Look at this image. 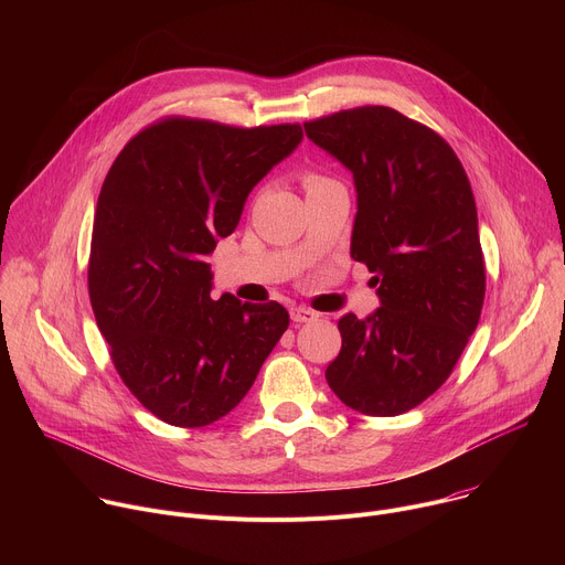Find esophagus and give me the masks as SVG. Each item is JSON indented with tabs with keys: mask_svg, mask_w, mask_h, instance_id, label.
<instances>
[{
	"mask_svg": "<svg viewBox=\"0 0 565 565\" xmlns=\"http://www.w3.org/2000/svg\"><path fill=\"white\" fill-rule=\"evenodd\" d=\"M290 317L292 321H297V324H303V321L317 319V312L310 308H290Z\"/></svg>",
	"mask_w": 565,
	"mask_h": 565,
	"instance_id": "obj_1",
	"label": "esophagus"
}]
</instances>
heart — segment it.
<instances>
[{
  "mask_svg": "<svg viewBox=\"0 0 565 565\" xmlns=\"http://www.w3.org/2000/svg\"><path fill=\"white\" fill-rule=\"evenodd\" d=\"M310 183H317V179H310V181H308V185H310Z\"/></svg>",
  "mask_w": 565,
  "mask_h": 565,
  "instance_id": "heart-1",
  "label": "heart"
}]
</instances>
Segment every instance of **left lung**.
I'll list each match as a JSON object with an SVG mask.
<instances>
[{"mask_svg":"<svg viewBox=\"0 0 565 565\" xmlns=\"http://www.w3.org/2000/svg\"><path fill=\"white\" fill-rule=\"evenodd\" d=\"M353 174L351 257L366 264L380 308L338 321L342 351L327 380L347 407L397 416L454 371L478 327L486 264L469 179L454 149L391 107L303 125Z\"/></svg>","mask_w":565,"mask_h":565,"instance_id":"obj_1","label":"left lung"}]
</instances>
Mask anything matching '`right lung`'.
Instances as JSON below:
<instances>
[{
    "label": "right lung",
    "mask_w": 565,
    "mask_h": 565,
    "mask_svg": "<svg viewBox=\"0 0 565 565\" xmlns=\"http://www.w3.org/2000/svg\"><path fill=\"white\" fill-rule=\"evenodd\" d=\"M301 138L299 125L168 118L134 136L103 183L94 315L127 388L168 425L194 429L230 414L288 329L277 301L212 299L207 255Z\"/></svg>",
    "instance_id": "add662e5"
}]
</instances>
